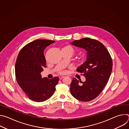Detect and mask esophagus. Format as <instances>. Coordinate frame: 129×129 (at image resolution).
<instances>
[{
	"label": "esophagus",
	"instance_id": "esophagus-1",
	"mask_svg": "<svg viewBox=\"0 0 129 129\" xmlns=\"http://www.w3.org/2000/svg\"><path fill=\"white\" fill-rule=\"evenodd\" d=\"M64 78V76H60V77H59V79H60V80H61V79H62L63 78Z\"/></svg>",
	"mask_w": 129,
	"mask_h": 129
}]
</instances>
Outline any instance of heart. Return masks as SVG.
<instances>
[{
  "label": "heart",
  "mask_w": 129,
  "mask_h": 129,
  "mask_svg": "<svg viewBox=\"0 0 129 129\" xmlns=\"http://www.w3.org/2000/svg\"><path fill=\"white\" fill-rule=\"evenodd\" d=\"M63 48H64V49H69V50H70L72 53L74 52V50H73V48L72 47H71V46H65V47H64Z\"/></svg>",
  "instance_id": "b5f03b06"
}]
</instances>
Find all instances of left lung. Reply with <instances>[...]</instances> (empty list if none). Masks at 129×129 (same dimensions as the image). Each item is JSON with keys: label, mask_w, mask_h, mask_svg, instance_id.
I'll return each mask as SVG.
<instances>
[{"label": "left lung", "mask_w": 129, "mask_h": 129, "mask_svg": "<svg viewBox=\"0 0 129 129\" xmlns=\"http://www.w3.org/2000/svg\"><path fill=\"white\" fill-rule=\"evenodd\" d=\"M71 44L84 48L86 61L77 68L86 81L80 84L73 78L70 84L71 95L80 101L89 102L96 98L107 83L112 69V60L106 47L96 40L85 38L75 40Z\"/></svg>", "instance_id": "left-lung-1"}]
</instances>
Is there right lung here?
<instances>
[{"label": "right lung", "mask_w": 129, "mask_h": 129, "mask_svg": "<svg viewBox=\"0 0 129 129\" xmlns=\"http://www.w3.org/2000/svg\"><path fill=\"white\" fill-rule=\"evenodd\" d=\"M55 41L38 39L24 46L20 51L15 64V76L17 83L35 102H42L49 99L54 93L58 83V77L49 79L42 78L40 74L46 66L44 50Z\"/></svg>", "instance_id": "1"}]
</instances>
